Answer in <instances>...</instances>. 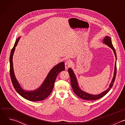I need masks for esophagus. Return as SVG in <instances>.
I'll return each mask as SVG.
<instances>
[{
    "instance_id": "1",
    "label": "esophagus",
    "mask_w": 125,
    "mask_h": 125,
    "mask_svg": "<svg viewBox=\"0 0 125 125\" xmlns=\"http://www.w3.org/2000/svg\"><path fill=\"white\" fill-rule=\"evenodd\" d=\"M71 65H72V62L70 61V60H68L65 63V66L66 68H68L70 67Z\"/></svg>"
}]
</instances>
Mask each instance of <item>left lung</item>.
<instances>
[{
	"instance_id": "1",
	"label": "left lung",
	"mask_w": 125,
	"mask_h": 125,
	"mask_svg": "<svg viewBox=\"0 0 125 125\" xmlns=\"http://www.w3.org/2000/svg\"><path fill=\"white\" fill-rule=\"evenodd\" d=\"M103 42L104 43H105L106 45H107L109 47H110L114 51L115 56L116 57V59L117 60V55H116V53L115 51V50L114 49V47L113 46V44L111 42V38L109 37L106 36L103 40ZM116 72H117V67H116V62L115 63V70H114V75L112 81L111 82V84L109 85V87L107 90L106 91H104V92L102 93L101 94H98V95H92L88 94L87 93H86L82 91H81L79 88L78 85L77 81L76 78V77L74 75V73L73 71L71 70V69H68V73L69 74L70 77V80H71V84L72 86V87L73 88V90L75 94L80 98L86 100H95L97 99H98L104 95H105L107 94L109 91L111 90V88L113 86V85L114 84V83L115 80L116 76Z\"/></svg>"
}]
</instances>
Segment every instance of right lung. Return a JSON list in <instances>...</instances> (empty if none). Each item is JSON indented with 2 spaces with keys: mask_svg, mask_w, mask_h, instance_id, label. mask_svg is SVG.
Returning <instances> with one entry per match:
<instances>
[{
  "mask_svg": "<svg viewBox=\"0 0 125 125\" xmlns=\"http://www.w3.org/2000/svg\"><path fill=\"white\" fill-rule=\"evenodd\" d=\"M20 38H18L11 50L10 56V75L13 85L16 92L24 98L32 101H38L44 100L51 93L54 83L58 74L65 70L64 62L60 63L53 68L50 71L42 85L36 91L33 92H26L24 91L18 83L14 73L12 58L14 52Z\"/></svg>",
  "mask_w": 125,
  "mask_h": 125,
  "instance_id": "add662e5",
  "label": "right lung"
}]
</instances>
